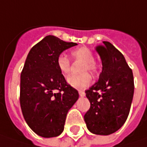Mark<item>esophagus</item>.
I'll use <instances>...</instances> for the list:
<instances>
[{
	"mask_svg": "<svg viewBox=\"0 0 147 147\" xmlns=\"http://www.w3.org/2000/svg\"><path fill=\"white\" fill-rule=\"evenodd\" d=\"M78 93H79V96H85V92L82 91V90H79V91H78Z\"/></svg>",
	"mask_w": 147,
	"mask_h": 147,
	"instance_id": "esophagus-1",
	"label": "esophagus"
}]
</instances>
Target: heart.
Wrapping results in <instances>:
<instances>
[{
	"mask_svg": "<svg viewBox=\"0 0 147 147\" xmlns=\"http://www.w3.org/2000/svg\"><path fill=\"white\" fill-rule=\"evenodd\" d=\"M71 55L74 60L83 61L81 66V72H84L81 74H72L67 78V82L71 87L78 89L88 88L92 82V78L86 73L89 71L92 74H95L98 70V65L94 60V54L88 47H82L71 51ZM57 67L63 75H68L70 72L71 62L65 54H60L56 59Z\"/></svg>",
	"mask_w": 147,
	"mask_h": 147,
	"instance_id": "1",
	"label": "heart"
}]
</instances>
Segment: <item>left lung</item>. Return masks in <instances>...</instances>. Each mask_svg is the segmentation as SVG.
Segmentation results:
<instances>
[{
	"label": "left lung",
	"mask_w": 147,
	"mask_h": 147,
	"mask_svg": "<svg viewBox=\"0 0 147 147\" xmlns=\"http://www.w3.org/2000/svg\"><path fill=\"white\" fill-rule=\"evenodd\" d=\"M96 47L102 61L97 82L87 90L90 108L84 120L91 133L110 135L127 120L134 93L133 71L123 54L109 42Z\"/></svg>",
	"instance_id": "8db88e82"
}]
</instances>
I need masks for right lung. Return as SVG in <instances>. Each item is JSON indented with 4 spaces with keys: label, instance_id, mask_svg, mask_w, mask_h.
Returning a JSON list of instances; mask_svg holds the SVG:
<instances>
[{
    "label": "right lung",
    "instance_id": "add662e5",
    "mask_svg": "<svg viewBox=\"0 0 147 147\" xmlns=\"http://www.w3.org/2000/svg\"><path fill=\"white\" fill-rule=\"evenodd\" d=\"M49 35L32 47L20 76V106L26 123L43 138L57 137L64 130L69 110L78 92L66 82L56 59L76 46Z\"/></svg>",
    "mask_w": 147,
    "mask_h": 147
}]
</instances>
